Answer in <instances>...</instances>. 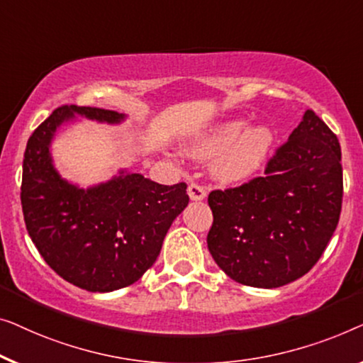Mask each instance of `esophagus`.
<instances>
[{"mask_svg":"<svg viewBox=\"0 0 363 363\" xmlns=\"http://www.w3.org/2000/svg\"><path fill=\"white\" fill-rule=\"evenodd\" d=\"M187 194H189V197L192 199V201H202V199H206L207 191H206V187L201 186V184L191 182V184H189Z\"/></svg>","mask_w":363,"mask_h":363,"instance_id":"obj_1","label":"esophagus"}]
</instances>
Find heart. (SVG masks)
Here are the masks:
<instances>
[{
	"mask_svg": "<svg viewBox=\"0 0 363 363\" xmlns=\"http://www.w3.org/2000/svg\"><path fill=\"white\" fill-rule=\"evenodd\" d=\"M242 130V121L218 126L211 135L194 143L191 152L199 157H211L223 152L216 164L217 176L223 181L243 179L262 162L272 145L273 135L267 126H255L243 133Z\"/></svg>",
	"mask_w": 363,
	"mask_h": 363,
	"instance_id": "obj_1",
	"label": "heart"
}]
</instances>
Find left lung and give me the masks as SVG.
Listing matches in <instances>:
<instances>
[{"instance_id": "1", "label": "left lung", "mask_w": 363, "mask_h": 363, "mask_svg": "<svg viewBox=\"0 0 363 363\" xmlns=\"http://www.w3.org/2000/svg\"><path fill=\"white\" fill-rule=\"evenodd\" d=\"M340 145L308 110L274 151L263 177L208 194V252L233 281L278 288L323 257L342 211Z\"/></svg>"}]
</instances>
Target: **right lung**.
<instances>
[{"instance_id": "right-lung-1", "label": "right lung", "mask_w": 363, "mask_h": 363, "mask_svg": "<svg viewBox=\"0 0 363 363\" xmlns=\"http://www.w3.org/2000/svg\"><path fill=\"white\" fill-rule=\"evenodd\" d=\"M74 113L106 123L123 120L95 106L55 108L24 151L23 216L40 257L60 278L91 293H108L138 281L152 267L171 223L187 207V184L162 186L123 171L86 191L60 179L49 145Z\"/></svg>"}]
</instances>
